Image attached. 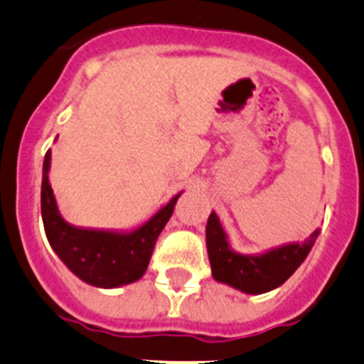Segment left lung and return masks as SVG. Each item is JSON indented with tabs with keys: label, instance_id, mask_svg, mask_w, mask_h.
<instances>
[{
	"label": "left lung",
	"instance_id": "obj_1",
	"mask_svg": "<svg viewBox=\"0 0 364 364\" xmlns=\"http://www.w3.org/2000/svg\"><path fill=\"white\" fill-rule=\"evenodd\" d=\"M320 230L304 243H288L262 254H241L230 247L218 214L210 213L205 227L207 254L214 280L248 295H261L282 286L306 261Z\"/></svg>",
	"mask_w": 364,
	"mask_h": 364
}]
</instances>
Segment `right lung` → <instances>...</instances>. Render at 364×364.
Segmentation results:
<instances>
[{"mask_svg": "<svg viewBox=\"0 0 364 364\" xmlns=\"http://www.w3.org/2000/svg\"><path fill=\"white\" fill-rule=\"evenodd\" d=\"M51 150L44 155L41 213L44 230L55 254L84 282L112 289L132 284L144 275L155 240L171 218L178 195L134 230H100L75 227L62 218L50 184Z\"/></svg>", "mask_w": 364, "mask_h": 364, "instance_id": "obj_1", "label": "right lung"}]
</instances>
